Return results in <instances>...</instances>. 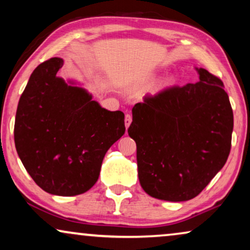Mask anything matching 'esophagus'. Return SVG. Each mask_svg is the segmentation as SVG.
Wrapping results in <instances>:
<instances>
[{
  "label": "esophagus",
  "mask_w": 250,
  "mask_h": 250,
  "mask_svg": "<svg viewBox=\"0 0 250 250\" xmlns=\"http://www.w3.org/2000/svg\"><path fill=\"white\" fill-rule=\"evenodd\" d=\"M131 123H132V116L129 114H126L125 115V126H126V128L129 127Z\"/></svg>",
  "instance_id": "34e87169"
}]
</instances>
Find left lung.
<instances>
[{
    "mask_svg": "<svg viewBox=\"0 0 250 250\" xmlns=\"http://www.w3.org/2000/svg\"><path fill=\"white\" fill-rule=\"evenodd\" d=\"M196 69L199 82L148 95L132 109L127 132L136 143L140 184L157 199L197 197L230 153L233 111L223 82Z\"/></svg>",
    "mask_w": 250,
    "mask_h": 250,
    "instance_id": "left-lung-1",
    "label": "left lung"
}]
</instances>
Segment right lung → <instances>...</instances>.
<instances>
[{
	"instance_id": "right-lung-1",
	"label": "right lung",
	"mask_w": 250,
	"mask_h": 250,
	"mask_svg": "<svg viewBox=\"0 0 250 250\" xmlns=\"http://www.w3.org/2000/svg\"><path fill=\"white\" fill-rule=\"evenodd\" d=\"M61 58L35 68L20 97L15 143L41 189L77 196L94 186L108 149L125 133L124 114L102 108L84 88L58 77Z\"/></svg>"
}]
</instances>
